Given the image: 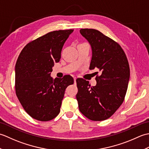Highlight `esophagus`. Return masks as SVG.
I'll use <instances>...</instances> for the list:
<instances>
[{
    "label": "esophagus",
    "instance_id": "obj_1",
    "mask_svg": "<svg viewBox=\"0 0 149 149\" xmlns=\"http://www.w3.org/2000/svg\"><path fill=\"white\" fill-rule=\"evenodd\" d=\"M74 82H75V81H76V79H77V78L76 77H74Z\"/></svg>",
    "mask_w": 149,
    "mask_h": 149
}]
</instances>
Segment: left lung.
<instances>
[{
	"label": "left lung",
	"instance_id": "8db88e82",
	"mask_svg": "<svg viewBox=\"0 0 149 149\" xmlns=\"http://www.w3.org/2000/svg\"><path fill=\"white\" fill-rule=\"evenodd\" d=\"M80 33L91 46L90 69L99 68L101 75L94 86L77 79L79 109L90 120L102 121L112 116L124 100L130 78L129 63L122 47L100 31L81 29Z\"/></svg>",
	"mask_w": 149,
	"mask_h": 149
}]
</instances>
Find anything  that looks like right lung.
I'll use <instances>...</instances> for the list:
<instances>
[{"label":"right lung","instance_id":"obj_1","mask_svg":"<svg viewBox=\"0 0 149 149\" xmlns=\"http://www.w3.org/2000/svg\"><path fill=\"white\" fill-rule=\"evenodd\" d=\"M74 29L55 31L29 43L22 49L15 65V90L25 111L40 121H49L60 112L66 88L74 84L70 75L53 80L54 63Z\"/></svg>","mask_w":149,"mask_h":149}]
</instances>
